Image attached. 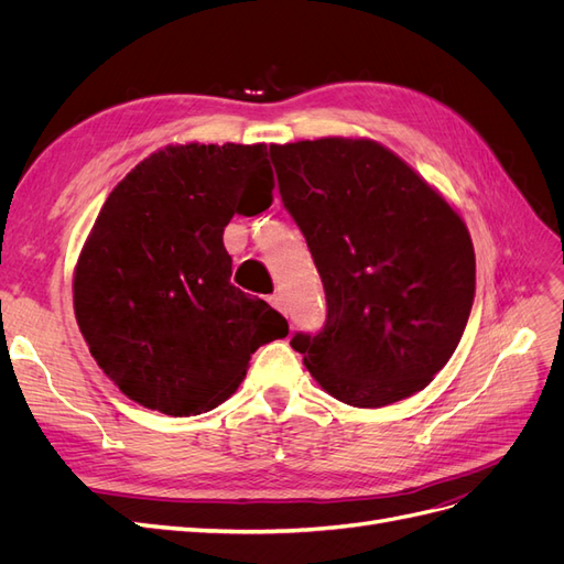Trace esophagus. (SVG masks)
I'll list each match as a JSON object with an SVG mask.
<instances>
[{
  "label": "esophagus",
  "mask_w": 564,
  "mask_h": 564,
  "mask_svg": "<svg viewBox=\"0 0 564 564\" xmlns=\"http://www.w3.org/2000/svg\"><path fill=\"white\" fill-rule=\"evenodd\" d=\"M268 303L272 305V308H278V311H284V299H282V294H270L268 296Z\"/></svg>",
  "instance_id": "esophagus-1"
}]
</instances>
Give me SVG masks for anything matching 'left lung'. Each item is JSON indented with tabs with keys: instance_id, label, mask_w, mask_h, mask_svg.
Here are the masks:
<instances>
[{
	"instance_id": "1",
	"label": "left lung",
	"mask_w": 564,
	"mask_h": 564,
	"mask_svg": "<svg viewBox=\"0 0 564 564\" xmlns=\"http://www.w3.org/2000/svg\"><path fill=\"white\" fill-rule=\"evenodd\" d=\"M327 294L319 334H296L313 379L352 406L423 390L449 362L473 308L468 228L435 187L377 141L270 145Z\"/></svg>"
}]
</instances>
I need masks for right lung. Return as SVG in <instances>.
<instances>
[{"label":"right lung","instance_id":"add662e5","mask_svg":"<svg viewBox=\"0 0 564 564\" xmlns=\"http://www.w3.org/2000/svg\"><path fill=\"white\" fill-rule=\"evenodd\" d=\"M265 143L169 145L115 185L75 265L79 332L133 402L195 416L226 402L259 346L289 334L230 284L224 230L272 204Z\"/></svg>","mask_w":564,"mask_h":564}]
</instances>
